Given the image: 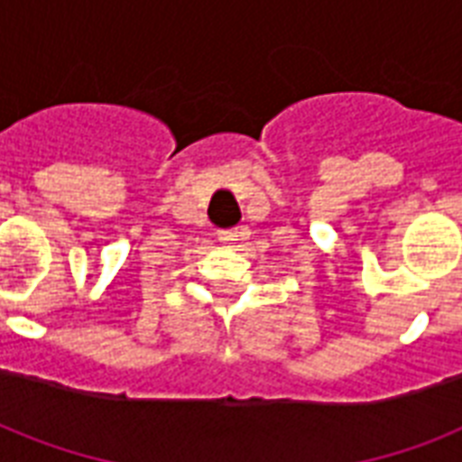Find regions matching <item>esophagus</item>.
Instances as JSON below:
<instances>
[{"label":"esophagus","instance_id":"obj_1","mask_svg":"<svg viewBox=\"0 0 462 462\" xmlns=\"http://www.w3.org/2000/svg\"><path fill=\"white\" fill-rule=\"evenodd\" d=\"M245 235H246L245 227H232V230L217 232V239H220L223 245H237V239H242Z\"/></svg>","mask_w":462,"mask_h":462}]
</instances>
